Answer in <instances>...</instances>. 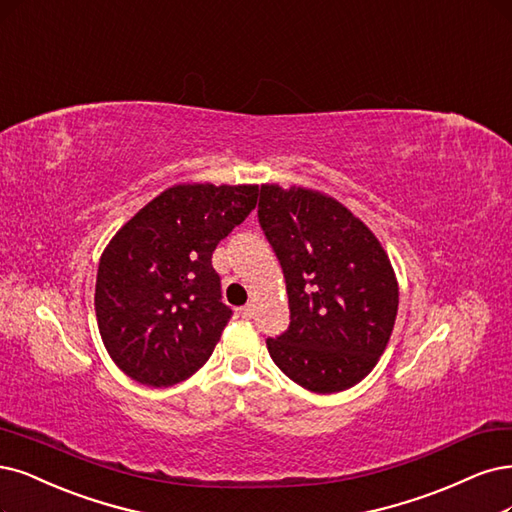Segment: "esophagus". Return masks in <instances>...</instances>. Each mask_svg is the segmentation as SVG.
Returning a JSON list of instances; mask_svg holds the SVG:
<instances>
[{"label": "esophagus", "mask_w": 512, "mask_h": 512, "mask_svg": "<svg viewBox=\"0 0 512 512\" xmlns=\"http://www.w3.org/2000/svg\"><path fill=\"white\" fill-rule=\"evenodd\" d=\"M239 313H241V317H245V320H252L254 313H256V305H254V303L245 305V307H241V309H239Z\"/></svg>", "instance_id": "34e87169"}]
</instances>
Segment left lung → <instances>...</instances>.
I'll list each match as a JSON object with an SVG mask.
<instances>
[{
    "label": "left lung",
    "instance_id": "obj_1",
    "mask_svg": "<svg viewBox=\"0 0 512 512\" xmlns=\"http://www.w3.org/2000/svg\"><path fill=\"white\" fill-rule=\"evenodd\" d=\"M258 222L286 277L290 324L267 347L315 394L343 392L375 368L396 322L398 284L377 237L322 192L260 186Z\"/></svg>",
    "mask_w": 512,
    "mask_h": 512
}]
</instances>
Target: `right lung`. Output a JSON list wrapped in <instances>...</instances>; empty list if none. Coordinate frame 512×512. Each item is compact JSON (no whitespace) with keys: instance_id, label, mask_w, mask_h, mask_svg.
Returning a JSON list of instances; mask_svg holds the SVG:
<instances>
[{"instance_id":"add662e5","label":"right lung","mask_w":512,"mask_h":512,"mask_svg":"<svg viewBox=\"0 0 512 512\" xmlns=\"http://www.w3.org/2000/svg\"><path fill=\"white\" fill-rule=\"evenodd\" d=\"M256 199L258 186H173L114 235L99 260L95 311L122 373L167 387L209 360L233 315L211 254Z\"/></svg>"}]
</instances>
